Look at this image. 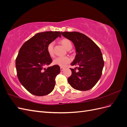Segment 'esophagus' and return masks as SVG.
Listing matches in <instances>:
<instances>
[{"label":"esophagus","mask_w":127,"mask_h":127,"mask_svg":"<svg viewBox=\"0 0 127 127\" xmlns=\"http://www.w3.org/2000/svg\"><path fill=\"white\" fill-rule=\"evenodd\" d=\"M64 69V67H60V70L61 71H63Z\"/></svg>","instance_id":"34e87169"}]
</instances>
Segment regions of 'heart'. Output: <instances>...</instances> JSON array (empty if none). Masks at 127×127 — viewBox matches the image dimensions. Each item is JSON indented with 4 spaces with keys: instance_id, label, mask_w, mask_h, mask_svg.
<instances>
[{
    "instance_id": "b5f03b06",
    "label": "heart",
    "mask_w": 127,
    "mask_h": 127,
    "mask_svg": "<svg viewBox=\"0 0 127 127\" xmlns=\"http://www.w3.org/2000/svg\"><path fill=\"white\" fill-rule=\"evenodd\" d=\"M60 43H61L64 48L67 49V50L68 49L72 48V44L70 40H69L67 39H64L60 41ZM53 45H54V43L53 42H51L47 46V51L49 53L50 56L53 57L54 56V52H53ZM71 59L69 57H57L53 60V64L55 65H57L60 67H65L67 64H68L70 62Z\"/></svg>"
}]
</instances>
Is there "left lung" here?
I'll use <instances>...</instances> for the list:
<instances>
[{
    "instance_id": "left-lung-1",
    "label": "left lung",
    "mask_w": 127,
    "mask_h": 127,
    "mask_svg": "<svg viewBox=\"0 0 127 127\" xmlns=\"http://www.w3.org/2000/svg\"><path fill=\"white\" fill-rule=\"evenodd\" d=\"M74 43L76 55L71 66H77L78 71L70 68L72 74L68 82L74 89L88 91L101 78L104 60L100 49L85 34L77 32H61ZM75 69H76L75 68Z\"/></svg>"
}]
</instances>
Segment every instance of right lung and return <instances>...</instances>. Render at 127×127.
Segmentation results:
<instances>
[{"label":"right lung","mask_w":127,"mask_h":127,"mask_svg":"<svg viewBox=\"0 0 127 127\" xmlns=\"http://www.w3.org/2000/svg\"><path fill=\"white\" fill-rule=\"evenodd\" d=\"M59 31L36 34L23 44L16 59L19 81L30 93L36 96L48 95L55 88V78L60 72L59 66L47 69L52 60L47 51L48 45L58 37Z\"/></svg>","instance_id":"obj_1"}]
</instances>
